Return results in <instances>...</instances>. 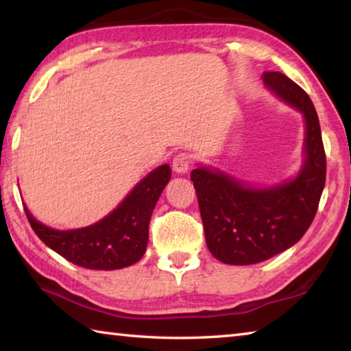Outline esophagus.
Instances as JSON below:
<instances>
[{
	"label": "esophagus",
	"instance_id": "esophagus-1",
	"mask_svg": "<svg viewBox=\"0 0 351 351\" xmlns=\"http://www.w3.org/2000/svg\"><path fill=\"white\" fill-rule=\"evenodd\" d=\"M193 164V156L190 153H178L173 158V162H171V167L176 171V173H186V171L192 167Z\"/></svg>",
	"mask_w": 351,
	"mask_h": 351
}]
</instances>
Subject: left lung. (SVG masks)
Listing matches in <instances>:
<instances>
[{"instance_id": "1", "label": "left lung", "mask_w": 351, "mask_h": 351, "mask_svg": "<svg viewBox=\"0 0 351 351\" xmlns=\"http://www.w3.org/2000/svg\"><path fill=\"white\" fill-rule=\"evenodd\" d=\"M265 85L305 117V162L294 180L252 187L207 167L190 173L206 243L226 265H254L295 245L316 217L326 158L319 117L308 94L282 73H263Z\"/></svg>"}]
</instances>
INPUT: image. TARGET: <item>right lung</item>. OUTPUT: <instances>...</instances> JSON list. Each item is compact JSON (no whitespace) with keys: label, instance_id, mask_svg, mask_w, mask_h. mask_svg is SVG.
Returning <instances> with one entry per match:
<instances>
[{"label":"right lung","instance_id":"obj_1","mask_svg":"<svg viewBox=\"0 0 351 351\" xmlns=\"http://www.w3.org/2000/svg\"><path fill=\"white\" fill-rule=\"evenodd\" d=\"M167 164L148 173L110 215L88 228L57 230L47 228L25 207L34 232L52 251L86 269H122L145 254L152 212L170 181Z\"/></svg>","mask_w":351,"mask_h":351}]
</instances>
